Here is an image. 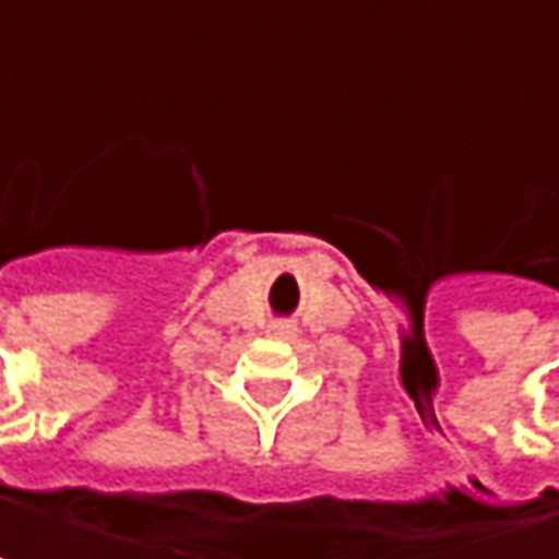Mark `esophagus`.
Here are the masks:
<instances>
[{
  "instance_id": "34e87169",
  "label": "esophagus",
  "mask_w": 559,
  "mask_h": 559,
  "mask_svg": "<svg viewBox=\"0 0 559 559\" xmlns=\"http://www.w3.org/2000/svg\"><path fill=\"white\" fill-rule=\"evenodd\" d=\"M270 335H276V338H295L298 326L289 323V320H276V323H270Z\"/></svg>"
}]
</instances>
